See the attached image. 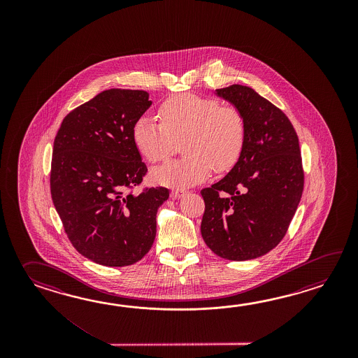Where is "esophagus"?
<instances>
[{
	"mask_svg": "<svg viewBox=\"0 0 358 358\" xmlns=\"http://www.w3.org/2000/svg\"><path fill=\"white\" fill-rule=\"evenodd\" d=\"M182 194H184V190H173L170 193V197L173 198V199H178V198L182 197Z\"/></svg>",
	"mask_w": 358,
	"mask_h": 358,
	"instance_id": "esophagus-1",
	"label": "esophagus"
}]
</instances>
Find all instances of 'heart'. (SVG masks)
<instances>
[{"mask_svg":"<svg viewBox=\"0 0 358 358\" xmlns=\"http://www.w3.org/2000/svg\"><path fill=\"white\" fill-rule=\"evenodd\" d=\"M160 122L150 116L138 117L131 139L142 157L156 164L169 159L182 142V159L153 169V182L185 188L203 182L215 169L225 173L234 168L243 152L247 122L236 106L221 105L213 97L182 93L165 99L159 107Z\"/></svg>","mask_w":358,"mask_h":358,"instance_id":"1","label":"heart"}]
</instances>
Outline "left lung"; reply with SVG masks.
I'll return each instance as SVG.
<instances>
[{
    "mask_svg": "<svg viewBox=\"0 0 358 358\" xmlns=\"http://www.w3.org/2000/svg\"><path fill=\"white\" fill-rule=\"evenodd\" d=\"M215 93L239 108L247 122L243 152L220 182L201 190V234L222 259H257L280 243L303 192L297 133L280 108L250 87Z\"/></svg>",
    "mask_w": 358,
    "mask_h": 358,
    "instance_id": "left-lung-1",
    "label": "left lung"
}]
</instances>
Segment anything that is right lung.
Listing matches in <instances>:
<instances>
[{
    "label": "right lung",
    "mask_w": 358,
    "mask_h": 358,
    "mask_svg": "<svg viewBox=\"0 0 358 358\" xmlns=\"http://www.w3.org/2000/svg\"><path fill=\"white\" fill-rule=\"evenodd\" d=\"M150 94L113 88L74 108L55 137L51 196L69 241L103 266H128L145 257L156 236L164 187L131 190L147 173L131 128L152 105Z\"/></svg>",
    "instance_id": "add662e5"
}]
</instances>
